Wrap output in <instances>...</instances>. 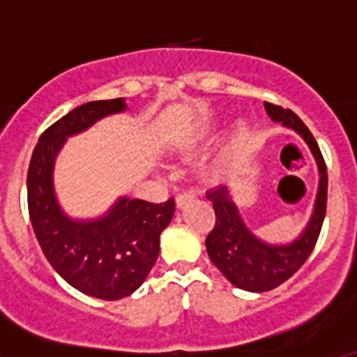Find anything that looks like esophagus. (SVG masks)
Listing matches in <instances>:
<instances>
[{"mask_svg": "<svg viewBox=\"0 0 357 357\" xmlns=\"http://www.w3.org/2000/svg\"><path fill=\"white\" fill-rule=\"evenodd\" d=\"M195 200V195L193 193H181L178 195V197L175 198V202H176V207H184V206H188V204H191V202Z\"/></svg>", "mask_w": 357, "mask_h": 357, "instance_id": "obj_1", "label": "esophagus"}]
</instances>
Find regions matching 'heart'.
Here are the masks:
<instances>
[{
    "instance_id": "heart-1",
    "label": "heart",
    "mask_w": 357,
    "mask_h": 357,
    "mask_svg": "<svg viewBox=\"0 0 357 357\" xmlns=\"http://www.w3.org/2000/svg\"><path fill=\"white\" fill-rule=\"evenodd\" d=\"M248 128L245 127V125H241V127L238 128V132H236V139H243L245 135H247ZM211 134V125L209 123H202L200 127L195 128L193 132H191V135L188 137V146H195L197 143H200V141H204L207 137V135ZM220 164H222V159L214 160V164L211 166L209 169H213V172H216V169H220Z\"/></svg>"
}]
</instances>
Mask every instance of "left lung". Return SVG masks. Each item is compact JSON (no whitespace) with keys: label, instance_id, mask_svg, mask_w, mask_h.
<instances>
[{"label":"left lung","instance_id":"1","mask_svg":"<svg viewBox=\"0 0 357 357\" xmlns=\"http://www.w3.org/2000/svg\"><path fill=\"white\" fill-rule=\"evenodd\" d=\"M264 109L273 121H280L286 128L295 130L307 143L318 164L320 182L311 220L304 232L288 245H270L252 234L250 229L243 223L227 185L207 191V198L213 202L216 214L214 229L206 239L207 254L214 266L236 288L254 293L277 288L305 263L318 241L327 207V166L313 134L293 110L268 102H264Z\"/></svg>","mask_w":357,"mask_h":357}]
</instances>
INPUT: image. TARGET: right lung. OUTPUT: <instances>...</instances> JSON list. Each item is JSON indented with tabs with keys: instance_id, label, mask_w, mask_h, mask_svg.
Returning <instances> with one entry per match:
<instances>
[{
	"instance_id": "1",
	"label": "right lung",
	"mask_w": 357,
	"mask_h": 357,
	"mask_svg": "<svg viewBox=\"0 0 357 357\" xmlns=\"http://www.w3.org/2000/svg\"><path fill=\"white\" fill-rule=\"evenodd\" d=\"M125 109L123 98L73 109L43 132L26 178L28 213L46 259L68 284L102 301L125 298L143 284L159 257L160 232L172 222L175 202L151 204L121 197L105 216L71 220L56 202L53 164L69 135Z\"/></svg>"
}]
</instances>
